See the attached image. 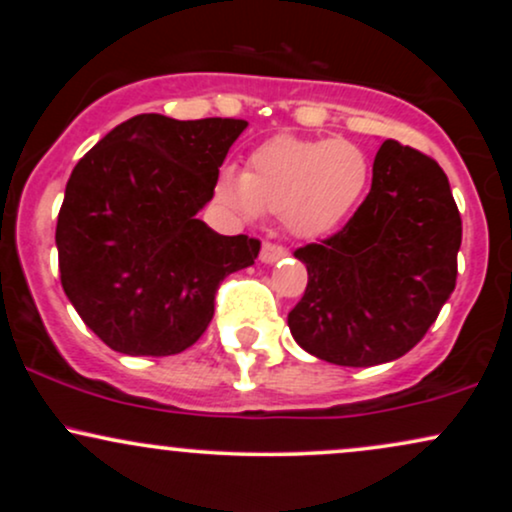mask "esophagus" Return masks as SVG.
I'll return each instance as SVG.
<instances>
[{"mask_svg": "<svg viewBox=\"0 0 512 512\" xmlns=\"http://www.w3.org/2000/svg\"><path fill=\"white\" fill-rule=\"evenodd\" d=\"M286 255H289V250H286L284 245L272 243V240H267V243L262 245V252H260L262 262H267V264H272V262H276V260H281V257H286Z\"/></svg>", "mask_w": 512, "mask_h": 512, "instance_id": "obj_1", "label": "esophagus"}]
</instances>
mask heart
I'll list each match as a JSON object with an SVG mask.
<instances>
[{
  "label": "heart",
  "mask_w": 512,
  "mask_h": 512,
  "mask_svg": "<svg viewBox=\"0 0 512 512\" xmlns=\"http://www.w3.org/2000/svg\"><path fill=\"white\" fill-rule=\"evenodd\" d=\"M370 173V158L354 142L274 137L252 151L245 173L221 170L216 197L245 219L272 211L296 236L317 238L354 214Z\"/></svg>",
  "instance_id": "b5f03b06"
}]
</instances>
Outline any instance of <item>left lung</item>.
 <instances>
[{
	"mask_svg": "<svg viewBox=\"0 0 512 512\" xmlns=\"http://www.w3.org/2000/svg\"><path fill=\"white\" fill-rule=\"evenodd\" d=\"M460 243L462 219L443 168L385 139L354 216L293 252L308 269L303 298L289 313L293 339L337 366L404 356L455 291Z\"/></svg>",
	"mask_w": 512,
	"mask_h": 512,
	"instance_id": "obj_1",
	"label": "left lung"
}]
</instances>
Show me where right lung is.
Wrapping results in <instances>:
<instances>
[{
	"instance_id": "1",
	"label": "right lung",
	"mask_w": 512,
	"mask_h": 512,
	"mask_svg": "<svg viewBox=\"0 0 512 512\" xmlns=\"http://www.w3.org/2000/svg\"><path fill=\"white\" fill-rule=\"evenodd\" d=\"M245 127L137 115L74 166L55 231L62 289L113 351H185L207 332L221 281L255 264L260 240L197 219Z\"/></svg>"
}]
</instances>
